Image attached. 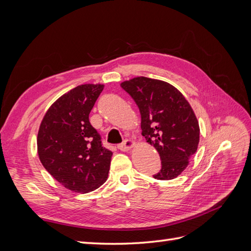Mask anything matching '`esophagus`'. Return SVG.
<instances>
[{
  "instance_id": "obj_1",
  "label": "esophagus",
  "mask_w": 251,
  "mask_h": 251,
  "mask_svg": "<svg viewBox=\"0 0 251 251\" xmlns=\"http://www.w3.org/2000/svg\"><path fill=\"white\" fill-rule=\"evenodd\" d=\"M134 146H135V141H134V140L126 139V140H125L123 143H121V144H118L117 148H118L120 151H128V150H131Z\"/></svg>"
}]
</instances>
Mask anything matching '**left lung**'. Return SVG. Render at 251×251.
<instances>
[{
    "mask_svg": "<svg viewBox=\"0 0 251 251\" xmlns=\"http://www.w3.org/2000/svg\"><path fill=\"white\" fill-rule=\"evenodd\" d=\"M121 88L138 105L141 130L161 159L158 180L178 177L198 149L200 127L191 104L179 90L169 82L135 77L121 82Z\"/></svg>",
    "mask_w": 251,
    "mask_h": 251,
    "instance_id": "left-lung-1",
    "label": "left lung"
}]
</instances>
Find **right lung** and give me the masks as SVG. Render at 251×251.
I'll list each match as a JSON object with an SVG mask.
<instances>
[{
    "label": "right lung",
    "mask_w": 251,
    "mask_h": 251,
    "mask_svg": "<svg viewBox=\"0 0 251 251\" xmlns=\"http://www.w3.org/2000/svg\"><path fill=\"white\" fill-rule=\"evenodd\" d=\"M103 85L87 83L53 103L37 134V154L45 169L66 188L86 194L108 179L112 151L102 147L89 114Z\"/></svg>",
    "instance_id": "right-lung-1"
}]
</instances>
